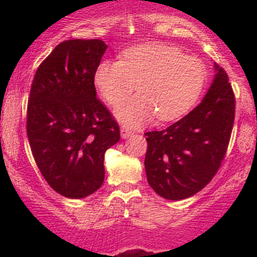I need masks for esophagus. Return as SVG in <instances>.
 Listing matches in <instances>:
<instances>
[{
    "label": "esophagus",
    "instance_id": "obj_1",
    "mask_svg": "<svg viewBox=\"0 0 257 257\" xmlns=\"http://www.w3.org/2000/svg\"><path fill=\"white\" fill-rule=\"evenodd\" d=\"M133 135V132L129 131V129L126 128H120V137L123 139H128L129 137H132Z\"/></svg>",
    "mask_w": 257,
    "mask_h": 257
}]
</instances>
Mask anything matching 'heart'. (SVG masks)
I'll return each mask as SVG.
<instances>
[{"label":"heart","mask_w":257,"mask_h":257,"mask_svg":"<svg viewBox=\"0 0 257 257\" xmlns=\"http://www.w3.org/2000/svg\"><path fill=\"white\" fill-rule=\"evenodd\" d=\"M208 77L198 58L184 55L174 46L146 43L122 53L120 60H102L94 72L100 95L119 105L134 90L139 94L123 102L116 116L123 124L139 126L157 116L173 120L193 107Z\"/></svg>","instance_id":"b5f03b06"}]
</instances>
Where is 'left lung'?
Masks as SVG:
<instances>
[{
  "label": "left lung",
  "instance_id": "obj_1",
  "mask_svg": "<svg viewBox=\"0 0 257 257\" xmlns=\"http://www.w3.org/2000/svg\"><path fill=\"white\" fill-rule=\"evenodd\" d=\"M214 67L213 83L197 107L167 129L145 133L147 181L166 199H185L199 192L225 158L235 99L225 70L217 64Z\"/></svg>",
  "mask_w": 257,
  "mask_h": 257
}]
</instances>
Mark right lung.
<instances>
[{"mask_svg": "<svg viewBox=\"0 0 257 257\" xmlns=\"http://www.w3.org/2000/svg\"><path fill=\"white\" fill-rule=\"evenodd\" d=\"M106 49L101 40L64 41L31 84L26 132L32 156L48 185L66 198H84L101 187L105 152L120 138L94 85Z\"/></svg>", "mask_w": 257, "mask_h": 257, "instance_id": "right-lung-1", "label": "right lung"}]
</instances>
